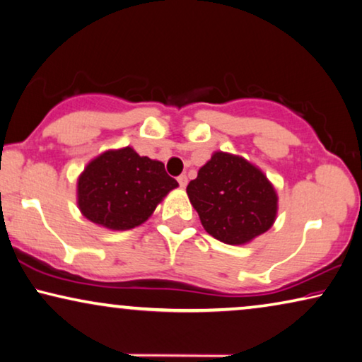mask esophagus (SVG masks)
Returning <instances> with one entry per match:
<instances>
[{
	"mask_svg": "<svg viewBox=\"0 0 362 362\" xmlns=\"http://www.w3.org/2000/svg\"><path fill=\"white\" fill-rule=\"evenodd\" d=\"M177 182H179V185L182 187V188H185L187 187V183H188V179H187V175H179L177 177Z\"/></svg>",
	"mask_w": 362,
	"mask_h": 362,
	"instance_id": "obj_1",
	"label": "esophagus"
}]
</instances>
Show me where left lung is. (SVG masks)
Masks as SVG:
<instances>
[{"instance_id": "obj_1", "label": "left lung", "mask_w": 362, "mask_h": 362, "mask_svg": "<svg viewBox=\"0 0 362 362\" xmlns=\"http://www.w3.org/2000/svg\"><path fill=\"white\" fill-rule=\"evenodd\" d=\"M204 230L229 245H242L272 228L278 195L267 175L249 160L223 151L187 187Z\"/></svg>"}]
</instances>
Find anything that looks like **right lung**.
<instances>
[{"mask_svg": "<svg viewBox=\"0 0 362 362\" xmlns=\"http://www.w3.org/2000/svg\"><path fill=\"white\" fill-rule=\"evenodd\" d=\"M179 187L164 164L133 148L110 149L94 158L78 179V206L90 223L127 230L148 221L170 190Z\"/></svg>", "mask_w": 362, "mask_h": 362, "instance_id": "obj_1", "label": "right lung"}]
</instances>
